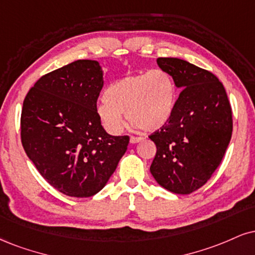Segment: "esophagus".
Here are the masks:
<instances>
[{
	"instance_id": "1",
	"label": "esophagus",
	"mask_w": 255,
	"mask_h": 255,
	"mask_svg": "<svg viewBox=\"0 0 255 255\" xmlns=\"http://www.w3.org/2000/svg\"><path fill=\"white\" fill-rule=\"evenodd\" d=\"M141 140H142V137H140V136H130V143L140 142Z\"/></svg>"
}]
</instances>
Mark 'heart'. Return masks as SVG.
<instances>
[{"instance_id":"heart-1","label":"heart","mask_w":255,"mask_h":255,"mask_svg":"<svg viewBox=\"0 0 255 255\" xmlns=\"http://www.w3.org/2000/svg\"><path fill=\"white\" fill-rule=\"evenodd\" d=\"M176 89L173 79L164 70L128 75L110 84L96 113L103 128L113 135L124 129L128 121L146 131L161 128L172 114Z\"/></svg>"}]
</instances>
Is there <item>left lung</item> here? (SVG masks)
I'll list each match as a JSON object with an SVG mask.
<instances>
[{
    "mask_svg": "<svg viewBox=\"0 0 255 255\" xmlns=\"http://www.w3.org/2000/svg\"><path fill=\"white\" fill-rule=\"evenodd\" d=\"M180 89L172 114L149 135L157 146L152 176L168 191L188 195L219 167L232 137V107L214 73L178 58H158Z\"/></svg>",
    "mask_w": 255,
    "mask_h": 255,
    "instance_id": "left-lung-1",
    "label": "left lung"
}]
</instances>
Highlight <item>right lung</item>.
I'll return each mask as SVG.
<instances>
[{"instance_id":"add662e5","label":"right lung","mask_w":255,"mask_h":255,"mask_svg":"<svg viewBox=\"0 0 255 255\" xmlns=\"http://www.w3.org/2000/svg\"><path fill=\"white\" fill-rule=\"evenodd\" d=\"M103 72L96 60H76L30 88L21 112V142L39 173L71 197L103 189L129 143L109 135L96 113Z\"/></svg>"}]
</instances>
